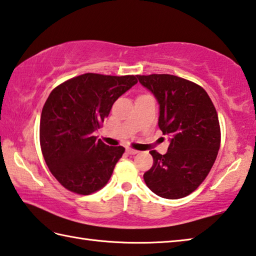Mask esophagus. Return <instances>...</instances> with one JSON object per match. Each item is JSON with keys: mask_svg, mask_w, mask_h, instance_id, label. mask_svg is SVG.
I'll return each instance as SVG.
<instances>
[{"mask_svg": "<svg viewBox=\"0 0 256 256\" xmlns=\"http://www.w3.org/2000/svg\"><path fill=\"white\" fill-rule=\"evenodd\" d=\"M126 152H127L129 155H136L138 153V150H132V148H127V150H126Z\"/></svg>", "mask_w": 256, "mask_h": 256, "instance_id": "esophagus-1", "label": "esophagus"}]
</instances>
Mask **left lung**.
Returning a JSON list of instances; mask_svg holds the SVG:
<instances>
[{
	"mask_svg": "<svg viewBox=\"0 0 256 256\" xmlns=\"http://www.w3.org/2000/svg\"><path fill=\"white\" fill-rule=\"evenodd\" d=\"M160 104L158 127L170 138L166 154L150 150L146 186L158 196H189L208 176L220 146L217 111L198 84L170 74L137 75Z\"/></svg>",
	"mask_w": 256,
	"mask_h": 256,
	"instance_id": "8db88e82",
	"label": "left lung"
}]
</instances>
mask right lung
<instances>
[{
    "label": "right lung",
    "mask_w": 256,
    "mask_h": 256,
    "mask_svg": "<svg viewBox=\"0 0 256 256\" xmlns=\"http://www.w3.org/2000/svg\"><path fill=\"white\" fill-rule=\"evenodd\" d=\"M137 83L136 76L86 73L58 85L40 118V146L49 171L67 190L91 194L104 186L122 156L94 136L116 98Z\"/></svg>",
    "instance_id": "1"
}]
</instances>
